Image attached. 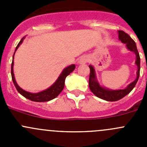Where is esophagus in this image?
I'll return each mask as SVG.
<instances>
[{
  "label": "esophagus",
  "instance_id": "1",
  "mask_svg": "<svg viewBox=\"0 0 147 147\" xmlns=\"http://www.w3.org/2000/svg\"><path fill=\"white\" fill-rule=\"evenodd\" d=\"M87 62V57H82L78 61V63L79 64H85Z\"/></svg>",
  "mask_w": 147,
  "mask_h": 147
}]
</instances>
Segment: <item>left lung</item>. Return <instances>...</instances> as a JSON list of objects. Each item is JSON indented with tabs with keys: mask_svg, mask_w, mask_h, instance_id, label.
I'll list each match as a JSON object with an SVG mask.
<instances>
[{
	"mask_svg": "<svg viewBox=\"0 0 147 147\" xmlns=\"http://www.w3.org/2000/svg\"><path fill=\"white\" fill-rule=\"evenodd\" d=\"M118 34H119V40H121L122 43L126 44L127 49L130 51L133 52L136 55L135 64L137 66V78L134 80V81L130 83L126 88L122 89V90H109V89L100 85L97 80V77H96L95 69H94V67L92 65L89 66L90 69V78H89V87H90V90L94 95L97 96L99 98L109 102L117 101L125 97L127 94H128L135 87L138 80H139V71H140V57H139V54L138 53L135 42L131 39V38L128 34L124 32V31L119 30Z\"/></svg>",
	"mask_w": 147,
	"mask_h": 147,
	"instance_id": "1",
	"label": "left lung"
}]
</instances>
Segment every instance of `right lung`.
I'll return each mask as SVG.
<instances>
[{
  "instance_id": "right-lung-1",
  "label": "right lung",
  "mask_w": 147,
  "mask_h": 147,
  "mask_svg": "<svg viewBox=\"0 0 147 147\" xmlns=\"http://www.w3.org/2000/svg\"><path fill=\"white\" fill-rule=\"evenodd\" d=\"M24 38H23L21 39V40L19 42L18 45L16 47V50H15V53L17 50V49L18 48L19 46L22 44ZM14 53V55H15ZM14 55H13V61H12L11 64V76H12V80H13V84H14L15 87H16V90H18L19 93H20L21 95H23V97H26V98L28 99V100H31V101L33 102H47L50 101V100H53L55 97H57L59 95L60 92L63 91V88L65 87V78L67 75H69V74L72 72H73V70L75 68V65H71L69 66L65 67L63 71H62L61 74L60 75V76L58 77V78L57 79V80L54 82V84L53 85L50 86V87H48L46 90H43L42 92H40L38 93H31L29 92L26 91V90H23L21 87H20L18 86V84L16 82V79H15L14 77V73H13V65H14V61H13V58H14Z\"/></svg>"
}]
</instances>
